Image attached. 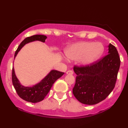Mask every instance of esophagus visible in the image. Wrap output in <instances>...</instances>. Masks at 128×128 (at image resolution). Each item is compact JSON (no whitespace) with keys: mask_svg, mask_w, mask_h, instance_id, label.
Returning <instances> with one entry per match:
<instances>
[{"mask_svg":"<svg viewBox=\"0 0 128 128\" xmlns=\"http://www.w3.org/2000/svg\"><path fill=\"white\" fill-rule=\"evenodd\" d=\"M66 73H67V74H73V70H69L67 72H66Z\"/></svg>","mask_w":128,"mask_h":128,"instance_id":"34e87169","label":"esophagus"}]
</instances>
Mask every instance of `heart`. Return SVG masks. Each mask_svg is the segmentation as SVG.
<instances>
[{
	"instance_id": "heart-1",
	"label": "heart",
	"mask_w": 128,
	"mask_h": 128,
	"mask_svg": "<svg viewBox=\"0 0 128 128\" xmlns=\"http://www.w3.org/2000/svg\"><path fill=\"white\" fill-rule=\"evenodd\" d=\"M104 47L99 42H81L74 44L66 50V55L68 60H79L80 64L88 65L99 58L104 52Z\"/></svg>"
}]
</instances>
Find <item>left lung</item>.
<instances>
[{
  "label": "left lung",
  "mask_w": 128,
  "mask_h": 128,
  "mask_svg": "<svg viewBox=\"0 0 128 128\" xmlns=\"http://www.w3.org/2000/svg\"><path fill=\"white\" fill-rule=\"evenodd\" d=\"M120 59L114 46H108V54L86 66H74L76 82L73 94L86 105H95L109 96L115 86Z\"/></svg>",
  "instance_id": "left-lung-1"
}]
</instances>
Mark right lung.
I'll return each mask as SVG.
<instances>
[{
  "label": "right lung",
  "mask_w": 128,
  "mask_h": 128,
  "mask_svg": "<svg viewBox=\"0 0 128 128\" xmlns=\"http://www.w3.org/2000/svg\"><path fill=\"white\" fill-rule=\"evenodd\" d=\"M47 36L43 35H34L31 36L26 38L18 46L14 54V58L17 55L20 50L26 44L34 41H41L45 42ZM64 72L53 70L44 78L40 82L35 85L32 87L24 86H22L19 82L18 79L16 77L14 69L12 70V82L17 94L20 98L29 102L36 103L42 101L49 92L54 82L61 78Z\"/></svg>",
  "instance_id": "obj_1"
}]
</instances>
